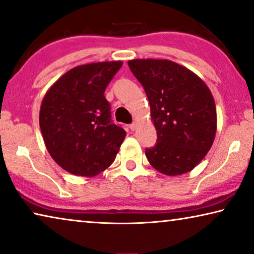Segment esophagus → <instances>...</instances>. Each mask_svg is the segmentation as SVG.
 Wrapping results in <instances>:
<instances>
[{
  "label": "esophagus",
  "mask_w": 254,
  "mask_h": 254,
  "mask_svg": "<svg viewBox=\"0 0 254 254\" xmlns=\"http://www.w3.org/2000/svg\"><path fill=\"white\" fill-rule=\"evenodd\" d=\"M128 127H130L131 131H134L135 128H137V123H132V124H130V126H128Z\"/></svg>",
  "instance_id": "34e87169"
}]
</instances>
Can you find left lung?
<instances>
[{
  "label": "left lung",
  "instance_id": "obj_1",
  "mask_svg": "<svg viewBox=\"0 0 254 254\" xmlns=\"http://www.w3.org/2000/svg\"><path fill=\"white\" fill-rule=\"evenodd\" d=\"M128 67L146 92L158 142L146 149L151 166L167 176L189 173L212 147L217 117L201 78L169 60L137 59Z\"/></svg>",
  "mask_w": 254,
  "mask_h": 254
}]
</instances>
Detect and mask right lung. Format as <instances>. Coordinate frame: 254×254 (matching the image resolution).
<instances>
[{
    "label": "right lung",
    "mask_w": 254,
    "mask_h": 254,
    "mask_svg": "<svg viewBox=\"0 0 254 254\" xmlns=\"http://www.w3.org/2000/svg\"><path fill=\"white\" fill-rule=\"evenodd\" d=\"M122 61L74 66L49 87L39 124L46 148L67 173L93 177L114 162L127 132L112 122L105 90Z\"/></svg>",
    "instance_id": "add662e5"
}]
</instances>
